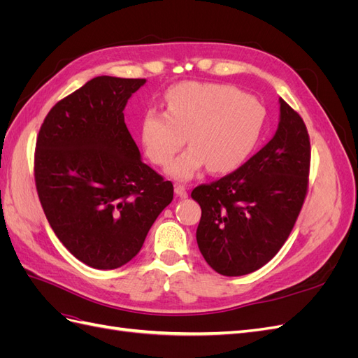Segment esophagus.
Returning a JSON list of instances; mask_svg holds the SVG:
<instances>
[{"instance_id":"1","label":"esophagus","mask_w":358,"mask_h":358,"mask_svg":"<svg viewBox=\"0 0 358 358\" xmlns=\"http://www.w3.org/2000/svg\"><path fill=\"white\" fill-rule=\"evenodd\" d=\"M175 192H176V196L178 197H180V199H187L188 197V191H187V188L183 187V185H175Z\"/></svg>"}]
</instances>
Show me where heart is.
<instances>
[{"label": "heart", "mask_w": 358, "mask_h": 358, "mask_svg": "<svg viewBox=\"0 0 358 358\" xmlns=\"http://www.w3.org/2000/svg\"><path fill=\"white\" fill-rule=\"evenodd\" d=\"M263 124V107L233 86L185 82L166 92V113H145L140 138L158 166H167L188 138L191 146L167 167V175L189 180L206 166L212 173L241 167L257 146Z\"/></svg>", "instance_id": "obj_1"}]
</instances>
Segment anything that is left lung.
I'll return each instance as SVG.
<instances>
[{
    "label": "left lung",
    "mask_w": 358,
    "mask_h": 358,
    "mask_svg": "<svg viewBox=\"0 0 358 358\" xmlns=\"http://www.w3.org/2000/svg\"><path fill=\"white\" fill-rule=\"evenodd\" d=\"M309 162L306 125L279 99L270 142L231 175L192 189L201 208L199 249L215 272L252 273L278 254L305 201Z\"/></svg>",
    "instance_id": "obj_1"
}]
</instances>
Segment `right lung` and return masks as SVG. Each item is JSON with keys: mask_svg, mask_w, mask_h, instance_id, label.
Instances as JSON below:
<instances>
[{"mask_svg": "<svg viewBox=\"0 0 358 358\" xmlns=\"http://www.w3.org/2000/svg\"><path fill=\"white\" fill-rule=\"evenodd\" d=\"M146 79L99 76L57 103L36 145L38 199L58 239L82 263L110 270L133 259L173 200L142 161L124 109Z\"/></svg>", "mask_w": 358, "mask_h": 358, "instance_id": "add662e5", "label": "right lung"}]
</instances>
